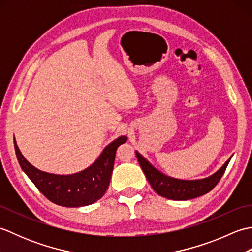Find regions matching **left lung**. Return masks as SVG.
Returning <instances> with one entry per match:
<instances>
[{"mask_svg":"<svg viewBox=\"0 0 252 252\" xmlns=\"http://www.w3.org/2000/svg\"><path fill=\"white\" fill-rule=\"evenodd\" d=\"M135 154L143 172L146 175L148 183L151 184L153 189L161 197L172 200H189L207 194L219 183L232 158H229L216 173L208 178L200 180H180L160 172L140 153L135 152Z\"/></svg>","mask_w":252,"mask_h":252,"instance_id":"obj_1","label":"left lung"}]
</instances>
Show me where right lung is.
I'll return each instance as SVG.
<instances>
[{
    "label": "right lung",
    "mask_w": 252,
    "mask_h": 252,
    "mask_svg": "<svg viewBox=\"0 0 252 252\" xmlns=\"http://www.w3.org/2000/svg\"><path fill=\"white\" fill-rule=\"evenodd\" d=\"M126 140L125 135L118 137L104 148L90 167L67 175L36 169L23 156L15 140L14 146L21 169L47 199L58 206L78 208L89 206L104 196L114 170L117 148Z\"/></svg>",
    "instance_id": "right-lung-1"
}]
</instances>
